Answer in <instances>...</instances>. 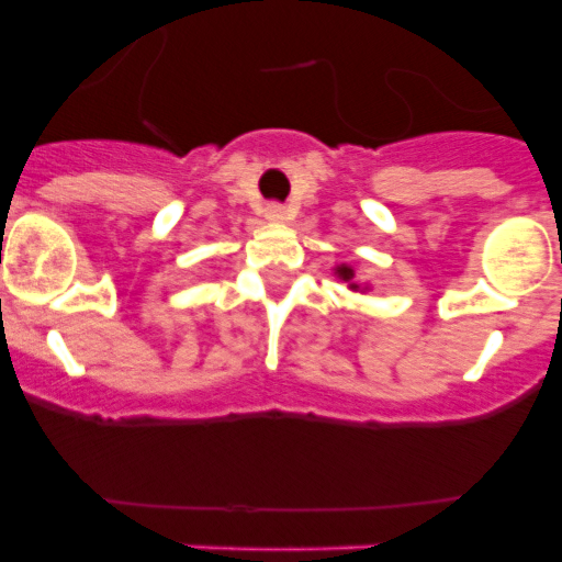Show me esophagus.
<instances>
[{
    "label": "esophagus",
    "mask_w": 562,
    "mask_h": 562,
    "mask_svg": "<svg viewBox=\"0 0 562 562\" xmlns=\"http://www.w3.org/2000/svg\"><path fill=\"white\" fill-rule=\"evenodd\" d=\"M265 216L270 222H286V207L284 205H267Z\"/></svg>",
    "instance_id": "34e87169"
}]
</instances>
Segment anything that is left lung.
Instances as JSON below:
<instances>
[{
    "mask_svg": "<svg viewBox=\"0 0 562 562\" xmlns=\"http://www.w3.org/2000/svg\"><path fill=\"white\" fill-rule=\"evenodd\" d=\"M335 278L337 281H342V284L349 286L351 292H366L369 290V284H360V281H357L355 278V267L351 265H337L335 267Z\"/></svg>",
    "mask_w": 562,
    "mask_h": 562,
    "instance_id": "obj_1",
    "label": "left lung"
}]
</instances>
